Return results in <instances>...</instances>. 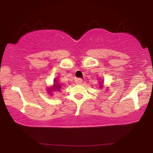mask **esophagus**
Returning a JSON list of instances; mask_svg holds the SVG:
<instances>
[{
    "mask_svg": "<svg viewBox=\"0 0 153 153\" xmlns=\"http://www.w3.org/2000/svg\"><path fill=\"white\" fill-rule=\"evenodd\" d=\"M82 82V80L81 78H77L76 80H75V83L78 84V85H80V84H81Z\"/></svg>",
    "mask_w": 153,
    "mask_h": 153,
    "instance_id": "obj_1",
    "label": "esophagus"
}]
</instances>
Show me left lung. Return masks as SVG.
Here are the masks:
<instances>
[{"mask_svg":"<svg viewBox=\"0 0 153 153\" xmlns=\"http://www.w3.org/2000/svg\"><path fill=\"white\" fill-rule=\"evenodd\" d=\"M99 88H103V87H104V86H103V83H104V82H103V80H101V81H100V80H99ZM106 91H107V90H106Z\"/></svg>","mask_w":153,"mask_h":153,"instance_id":"obj_1","label":"left lung"}]
</instances>
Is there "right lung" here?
Listing matches in <instances>:
<instances>
[{
	"label": "right lung",
	"mask_w": 153,
	"mask_h": 153,
	"mask_svg": "<svg viewBox=\"0 0 153 153\" xmlns=\"http://www.w3.org/2000/svg\"><path fill=\"white\" fill-rule=\"evenodd\" d=\"M61 88H62L61 85L59 83L57 80H56V79H55V80H54L53 85H52V86L47 88V92H48L49 94H51V96H52V94H53L54 91H56V92H57V91H60Z\"/></svg>",
	"instance_id": "add662e5"
}]
</instances>
